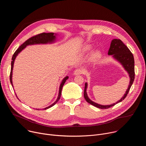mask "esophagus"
Instances as JSON below:
<instances>
[{
    "mask_svg": "<svg viewBox=\"0 0 146 146\" xmlns=\"http://www.w3.org/2000/svg\"><path fill=\"white\" fill-rule=\"evenodd\" d=\"M82 73V70L80 69H76L74 72V75L75 76H78V75H80Z\"/></svg>",
    "mask_w": 146,
    "mask_h": 146,
    "instance_id": "obj_1",
    "label": "esophagus"
}]
</instances>
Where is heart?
Here are the masks:
<instances>
[{
    "label": "heart",
    "mask_w": 146,
    "mask_h": 146,
    "mask_svg": "<svg viewBox=\"0 0 146 146\" xmlns=\"http://www.w3.org/2000/svg\"><path fill=\"white\" fill-rule=\"evenodd\" d=\"M92 48V47L90 45H86L82 48V52L86 53L89 52ZM102 56V52L100 50H96L94 51L91 55V60L94 62H97L98 60L100 59Z\"/></svg>",
    "instance_id": "obj_1"
}]
</instances>
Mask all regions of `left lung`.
I'll list each match as a JSON object with an SVG mask.
<instances>
[{
	"instance_id": "obj_1",
	"label": "left lung",
	"mask_w": 146,
	"mask_h": 146,
	"mask_svg": "<svg viewBox=\"0 0 146 146\" xmlns=\"http://www.w3.org/2000/svg\"><path fill=\"white\" fill-rule=\"evenodd\" d=\"M108 55H111L112 58L114 59L122 65L124 70L129 74L130 79L128 89L127 90L125 93L124 94L123 96L115 103L108 105H100V104L95 103L92 100H91L89 98L87 92V90L88 88V83H85V88L84 91V96L85 99L88 103L91 104V105L102 109H108L109 108H111L116 105L117 103L121 102L125 98L128 93L129 92V91L133 84L135 79V61L133 55L131 52V51L129 50V48L123 43V42L120 39L114 38L112 40L110 44V47L108 52Z\"/></svg>"
}]
</instances>
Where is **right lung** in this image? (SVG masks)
<instances>
[{"label": "right lung", "instance_id": "obj_1", "mask_svg": "<svg viewBox=\"0 0 146 146\" xmlns=\"http://www.w3.org/2000/svg\"><path fill=\"white\" fill-rule=\"evenodd\" d=\"M58 34L54 33H40L39 35H37L36 36H35L28 40H27L25 42H24L21 46H19V47L16 50V51L14 52V55H13L12 57V61H11V72H10V82L11 84L12 87L14 88L13 84V67H14V61L16 58V57L18 56V55L23 50H24L27 46H31V45H35V44H52L56 42V36ZM69 76H66L63 79H62L60 86L59 88V92H58V96L57 97V99L52 104V105H50L49 106L45 108L44 109H43V110H46L48 109L51 107H52L54 105H55V104L59 101L61 93H62V87H63L64 84L65 83L66 81L68 79ZM16 95V94H15ZM17 96V95H16ZM17 98H18V96H17ZM36 110H39L37 109H36Z\"/></svg>", "mask_w": 146, "mask_h": 146}]
</instances>
